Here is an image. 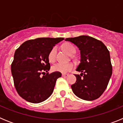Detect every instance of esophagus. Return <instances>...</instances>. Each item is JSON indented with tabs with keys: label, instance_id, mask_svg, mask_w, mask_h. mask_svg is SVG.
<instances>
[{
	"label": "esophagus",
	"instance_id": "34e87169",
	"mask_svg": "<svg viewBox=\"0 0 123 123\" xmlns=\"http://www.w3.org/2000/svg\"><path fill=\"white\" fill-rule=\"evenodd\" d=\"M68 76V74H66V73H63L62 74V76L64 77V78H66Z\"/></svg>",
	"mask_w": 123,
	"mask_h": 123
}]
</instances>
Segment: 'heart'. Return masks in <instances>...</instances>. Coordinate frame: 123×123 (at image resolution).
Returning a JSON list of instances; mask_svg holds the SVG:
<instances>
[{
    "instance_id": "obj_1",
    "label": "heart",
    "mask_w": 123,
    "mask_h": 123,
    "mask_svg": "<svg viewBox=\"0 0 123 123\" xmlns=\"http://www.w3.org/2000/svg\"><path fill=\"white\" fill-rule=\"evenodd\" d=\"M62 48L65 52H66L69 55H73L76 53V50L75 49L74 46L70 43H65L63 45ZM56 47H54L50 51L48 55L49 60L52 63L55 62L56 60ZM74 68V66L72 63H58L55 64L52 67V70L56 72L62 73H66L69 71H71Z\"/></svg>"
}]
</instances>
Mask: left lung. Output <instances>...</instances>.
I'll list each match as a JSON object with an SVG mask.
<instances>
[{
    "label": "left lung",
    "mask_w": 123,
    "mask_h": 123,
    "mask_svg": "<svg viewBox=\"0 0 123 123\" xmlns=\"http://www.w3.org/2000/svg\"><path fill=\"white\" fill-rule=\"evenodd\" d=\"M78 47L81 52V63L74 74L76 81L71 85L74 94L81 99L94 100L106 89L112 74L109 50L102 41L88 36L67 38Z\"/></svg>",
    "instance_id": "obj_1"
}]
</instances>
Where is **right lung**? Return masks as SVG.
Returning <instances> with one entry per match:
<instances>
[{
  "mask_svg": "<svg viewBox=\"0 0 123 123\" xmlns=\"http://www.w3.org/2000/svg\"><path fill=\"white\" fill-rule=\"evenodd\" d=\"M63 39L37 38L26 41L16 50L11 70L15 89L25 100L38 104L52 94L62 73H49L50 65L48 55L53 47Z\"/></svg>",
  "mask_w": 123,
  "mask_h": 123,
  "instance_id": "1",
  "label": "right lung"
}]
</instances>
